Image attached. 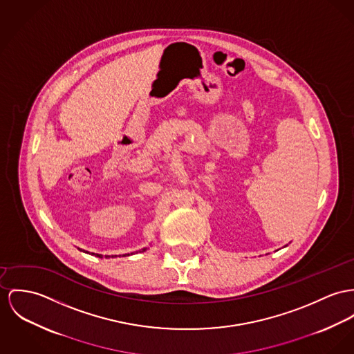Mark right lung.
<instances>
[{"label": "right lung", "mask_w": 354, "mask_h": 354, "mask_svg": "<svg viewBox=\"0 0 354 354\" xmlns=\"http://www.w3.org/2000/svg\"><path fill=\"white\" fill-rule=\"evenodd\" d=\"M78 249H80V248H78ZM80 250L84 252V253H88L87 250H83V249H80ZM144 250H147V248H142V249H141V250H138V252H144ZM133 253H137V252L127 253V254H124V256H129V254H133ZM91 254H94V256H97V257H100V259H104V257H105V259H110V257L113 259V257H115V254H114V256H113V254H111V256H102V254H100V253H91Z\"/></svg>", "instance_id": "obj_1"}]
</instances>
